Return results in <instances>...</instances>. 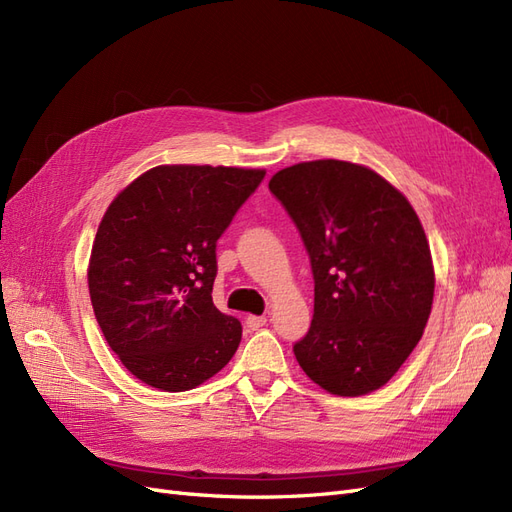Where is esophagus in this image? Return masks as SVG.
I'll use <instances>...</instances> for the list:
<instances>
[{"instance_id":"1","label":"esophagus","mask_w":512,"mask_h":512,"mask_svg":"<svg viewBox=\"0 0 512 512\" xmlns=\"http://www.w3.org/2000/svg\"><path fill=\"white\" fill-rule=\"evenodd\" d=\"M245 324H247V329H250V331H258V329L265 327L267 318L265 316H247Z\"/></svg>"}]
</instances>
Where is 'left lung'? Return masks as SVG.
Instances as JSON below:
<instances>
[{"label": "left lung", "instance_id": "left-lung-1", "mask_svg": "<svg viewBox=\"0 0 512 512\" xmlns=\"http://www.w3.org/2000/svg\"><path fill=\"white\" fill-rule=\"evenodd\" d=\"M269 190L312 260L314 318L294 356L320 389L359 397L406 363L433 305L436 273L421 220L369 166L312 160L277 170Z\"/></svg>", "mask_w": 512, "mask_h": 512}]
</instances>
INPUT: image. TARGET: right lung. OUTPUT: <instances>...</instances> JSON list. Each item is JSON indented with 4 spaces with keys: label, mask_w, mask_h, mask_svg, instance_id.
Here are the masks:
<instances>
[{
    "label": "right lung",
    "mask_w": 512,
    "mask_h": 512,
    "mask_svg": "<svg viewBox=\"0 0 512 512\" xmlns=\"http://www.w3.org/2000/svg\"><path fill=\"white\" fill-rule=\"evenodd\" d=\"M265 168L162 164L108 205L87 284L106 344L153 389H196L232 359L241 322L213 305L215 243Z\"/></svg>",
    "instance_id": "right-lung-1"
}]
</instances>
